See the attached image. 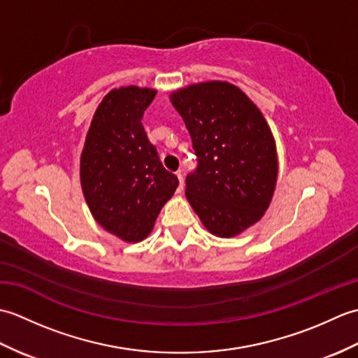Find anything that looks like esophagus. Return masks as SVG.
<instances>
[{
    "instance_id": "1",
    "label": "esophagus",
    "mask_w": 358,
    "mask_h": 358,
    "mask_svg": "<svg viewBox=\"0 0 358 358\" xmlns=\"http://www.w3.org/2000/svg\"><path fill=\"white\" fill-rule=\"evenodd\" d=\"M177 177H178V181H180L178 192H181V191H183V187H185V180H183V175H181V172H177Z\"/></svg>"
}]
</instances>
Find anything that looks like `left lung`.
<instances>
[{
	"mask_svg": "<svg viewBox=\"0 0 358 358\" xmlns=\"http://www.w3.org/2000/svg\"><path fill=\"white\" fill-rule=\"evenodd\" d=\"M169 100L199 158L186 199L210 234L232 238L262 220L275 191L278 158L268 121L227 81L189 85Z\"/></svg>",
	"mask_w": 358,
	"mask_h": 358,
	"instance_id": "8db88e82",
	"label": "left lung"
}]
</instances>
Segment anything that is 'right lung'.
I'll return each instance as SVG.
<instances>
[{
  "label": "right lung",
  "mask_w": 358,
  "mask_h": 358,
  "mask_svg": "<svg viewBox=\"0 0 358 358\" xmlns=\"http://www.w3.org/2000/svg\"><path fill=\"white\" fill-rule=\"evenodd\" d=\"M155 89H112L98 104L80 158L83 195L103 229L138 243L178 187V178L159 162L141 124Z\"/></svg>",
  "instance_id": "1"
}]
</instances>
